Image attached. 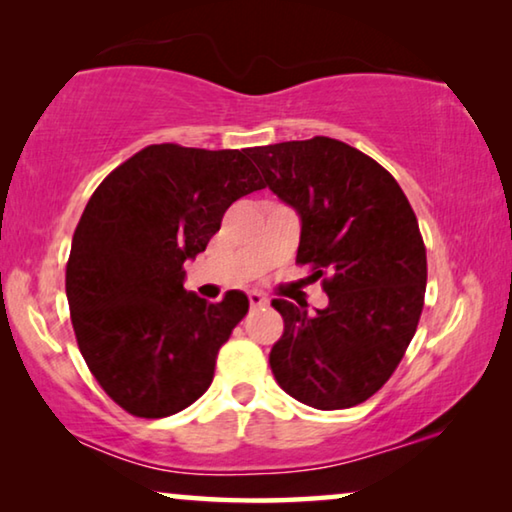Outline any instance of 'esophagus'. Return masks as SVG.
Instances as JSON below:
<instances>
[{
    "label": "esophagus",
    "mask_w": 512,
    "mask_h": 512,
    "mask_svg": "<svg viewBox=\"0 0 512 512\" xmlns=\"http://www.w3.org/2000/svg\"><path fill=\"white\" fill-rule=\"evenodd\" d=\"M248 301L253 308H264V305H269V299H266L262 292H255V289L253 292H248Z\"/></svg>",
    "instance_id": "1"
}]
</instances>
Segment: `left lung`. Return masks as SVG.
Listing matches in <instances>:
<instances>
[{
    "mask_svg": "<svg viewBox=\"0 0 512 512\" xmlns=\"http://www.w3.org/2000/svg\"><path fill=\"white\" fill-rule=\"evenodd\" d=\"M264 186L299 213L296 262L324 278L329 305L308 315L276 299L278 386L308 407L347 409L398 368L423 310L427 259L414 209L377 160L333 137L250 151Z\"/></svg>",
    "mask_w": 512,
    "mask_h": 512,
    "instance_id": "obj_1",
    "label": "left lung"
}]
</instances>
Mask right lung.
Masks as SVG:
<instances>
[{"mask_svg": "<svg viewBox=\"0 0 512 512\" xmlns=\"http://www.w3.org/2000/svg\"><path fill=\"white\" fill-rule=\"evenodd\" d=\"M262 188L250 149L151 144L91 195L66 299L91 375L128 414L172 416L211 386L248 296L230 289L209 303L186 292L183 262L207 248L232 202Z\"/></svg>", "mask_w": 512, "mask_h": 512, "instance_id": "obj_1", "label": "right lung"}]
</instances>
